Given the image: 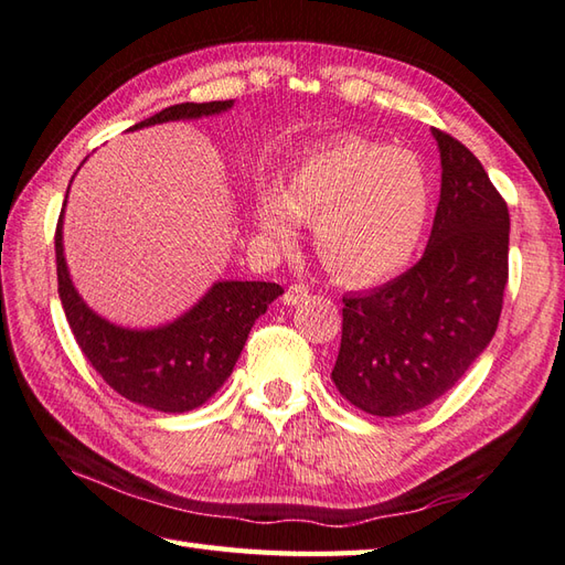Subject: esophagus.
Segmentation results:
<instances>
[{"label":"esophagus","mask_w":565,"mask_h":565,"mask_svg":"<svg viewBox=\"0 0 565 565\" xmlns=\"http://www.w3.org/2000/svg\"><path fill=\"white\" fill-rule=\"evenodd\" d=\"M310 296V289L306 284H291L289 289H286L284 294V303L286 306H298L301 301H306V298Z\"/></svg>","instance_id":"34e87169"}]
</instances>
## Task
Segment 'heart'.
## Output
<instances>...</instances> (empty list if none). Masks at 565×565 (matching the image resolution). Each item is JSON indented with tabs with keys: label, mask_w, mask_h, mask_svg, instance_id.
Segmentation results:
<instances>
[{
	"label": "heart",
	"mask_w": 565,
	"mask_h": 565,
	"mask_svg": "<svg viewBox=\"0 0 565 565\" xmlns=\"http://www.w3.org/2000/svg\"><path fill=\"white\" fill-rule=\"evenodd\" d=\"M429 184L407 150L340 138L296 167L286 191L264 186L255 203L259 233L289 247L298 223H316L326 269L347 284H371L401 271L423 239Z\"/></svg>",
	"instance_id": "heart-1"
}]
</instances>
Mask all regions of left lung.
I'll return each mask as SVG.
<instances>
[{"instance_id":"obj_1","label":"left lung","mask_w":565,"mask_h":565,"mask_svg":"<svg viewBox=\"0 0 565 565\" xmlns=\"http://www.w3.org/2000/svg\"><path fill=\"white\" fill-rule=\"evenodd\" d=\"M441 191L425 255L398 279L342 298L332 381L359 411L398 417L435 403L498 330L510 213L463 142L431 128Z\"/></svg>"}]
</instances>
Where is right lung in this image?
<instances>
[{
  "mask_svg": "<svg viewBox=\"0 0 565 565\" xmlns=\"http://www.w3.org/2000/svg\"><path fill=\"white\" fill-rule=\"evenodd\" d=\"M233 99L174 104L134 128L227 111ZM57 294L70 330L97 374L124 398L160 413H186L218 391L243 352L247 334L284 289L269 281H218L170 326L126 330L99 318L70 281L63 255V213L55 227Z\"/></svg>",
  "mask_w": 565,
  "mask_h": 565,
  "instance_id": "right-lung-1",
  "label": "right lung"
}]
</instances>
